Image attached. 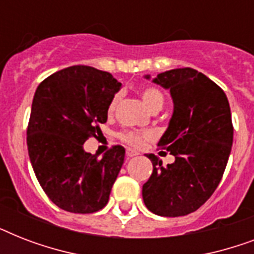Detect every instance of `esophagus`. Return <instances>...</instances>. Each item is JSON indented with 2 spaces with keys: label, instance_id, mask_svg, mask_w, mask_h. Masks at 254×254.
<instances>
[{
  "label": "esophagus",
  "instance_id": "esophagus-1",
  "mask_svg": "<svg viewBox=\"0 0 254 254\" xmlns=\"http://www.w3.org/2000/svg\"><path fill=\"white\" fill-rule=\"evenodd\" d=\"M127 155L129 157V158H131V157H135V155H138V151L133 150V149H127Z\"/></svg>",
  "mask_w": 254,
  "mask_h": 254
}]
</instances>
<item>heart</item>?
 <instances>
[{"mask_svg": "<svg viewBox=\"0 0 254 254\" xmlns=\"http://www.w3.org/2000/svg\"><path fill=\"white\" fill-rule=\"evenodd\" d=\"M141 97H142L143 104L146 105L149 109H153L155 107H162L163 105V96L162 93L155 89V88H143L141 91ZM120 95L113 96V99L111 100V103L108 105V113L112 115L116 111V108L119 105ZM149 133H143V131L137 130H123L119 133V138L123 142L131 145V146H141L143 141L149 138Z\"/></svg>", "mask_w": 254, "mask_h": 254, "instance_id": "1", "label": "heart"}]
</instances>
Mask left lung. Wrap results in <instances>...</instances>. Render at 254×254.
I'll use <instances>...</instances> for the list:
<instances>
[{
    "instance_id": "obj_1",
    "label": "left lung",
    "mask_w": 254,
    "mask_h": 254,
    "mask_svg": "<svg viewBox=\"0 0 254 254\" xmlns=\"http://www.w3.org/2000/svg\"><path fill=\"white\" fill-rule=\"evenodd\" d=\"M153 83L169 89L173 99V116L158 146L175 161L162 166L157 155L147 154L153 173L142 197L155 215L185 216L208 200L223 178L233 142L231 108L224 91L196 69H170Z\"/></svg>"
}]
</instances>
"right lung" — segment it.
Returning a JSON list of instances; mask_svg holds the SVG:
<instances>
[{
  "label": "right lung",
  "mask_w": 254,
  "mask_h": 254,
  "mask_svg": "<svg viewBox=\"0 0 254 254\" xmlns=\"http://www.w3.org/2000/svg\"><path fill=\"white\" fill-rule=\"evenodd\" d=\"M121 88L109 72L72 65L38 85L27 127V149L39 185L54 204L73 213L104 208L125 158L112 146L99 158L84 142L107 123L108 105Z\"/></svg>",
  "instance_id": "add662e5"
}]
</instances>
